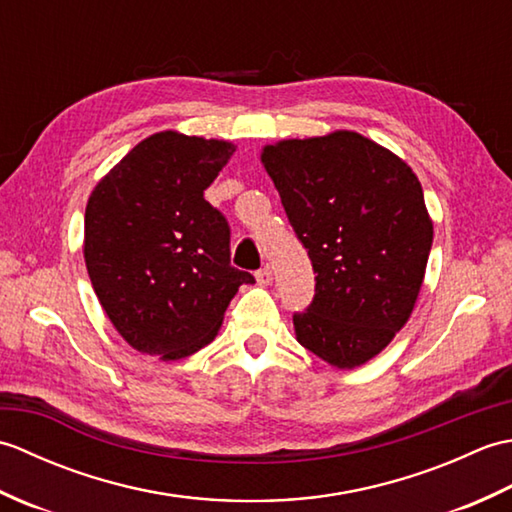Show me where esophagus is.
<instances>
[{"label": "esophagus", "mask_w": 512, "mask_h": 512, "mask_svg": "<svg viewBox=\"0 0 512 512\" xmlns=\"http://www.w3.org/2000/svg\"><path fill=\"white\" fill-rule=\"evenodd\" d=\"M255 277H257V284L259 286H270V284H273V268H270V266L259 268L257 273H255Z\"/></svg>", "instance_id": "obj_1"}]
</instances>
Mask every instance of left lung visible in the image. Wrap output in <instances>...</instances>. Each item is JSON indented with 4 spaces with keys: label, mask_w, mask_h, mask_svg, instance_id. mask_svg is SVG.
<instances>
[{
    "label": "left lung",
    "mask_w": 512,
    "mask_h": 512,
    "mask_svg": "<svg viewBox=\"0 0 512 512\" xmlns=\"http://www.w3.org/2000/svg\"><path fill=\"white\" fill-rule=\"evenodd\" d=\"M262 162L317 273L297 341L339 369L367 363L416 306L433 242L405 160L356 132L279 140Z\"/></svg>",
    "instance_id": "8db88e82"
}]
</instances>
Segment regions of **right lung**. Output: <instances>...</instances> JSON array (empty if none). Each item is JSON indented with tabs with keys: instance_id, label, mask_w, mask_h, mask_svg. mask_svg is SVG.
<instances>
[{
	"instance_id": "add662e5",
	"label": "right lung",
	"mask_w": 512,
	"mask_h": 512,
	"mask_svg": "<svg viewBox=\"0 0 512 512\" xmlns=\"http://www.w3.org/2000/svg\"><path fill=\"white\" fill-rule=\"evenodd\" d=\"M235 151L178 132L145 138L96 184L83 255L92 288L134 350L178 361L209 345L255 277L231 266V228L204 200Z\"/></svg>"
}]
</instances>
